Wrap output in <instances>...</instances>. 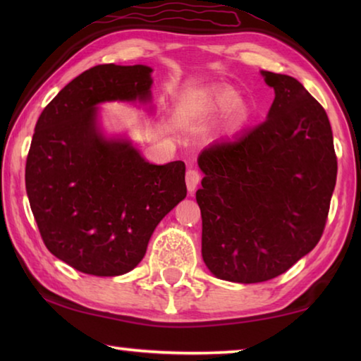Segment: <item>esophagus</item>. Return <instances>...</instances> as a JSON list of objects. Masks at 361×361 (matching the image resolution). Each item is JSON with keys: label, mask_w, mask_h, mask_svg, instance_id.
<instances>
[{"label": "esophagus", "mask_w": 361, "mask_h": 361, "mask_svg": "<svg viewBox=\"0 0 361 361\" xmlns=\"http://www.w3.org/2000/svg\"><path fill=\"white\" fill-rule=\"evenodd\" d=\"M200 183V173L195 169H189L186 172V186L189 192H194Z\"/></svg>", "instance_id": "esophagus-1"}]
</instances>
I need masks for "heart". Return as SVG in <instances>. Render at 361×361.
I'll return each mask as SVG.
<instances>
[{
	"instance_id": "heart-1",
	"label": "heart",
	"mask_w": 361,
	"mask_h": 361,
	"mask_svg": "<svg viewBox=\"0 0 361 361\" xmlns=\"http://www.w3.org/2000/svg\"><path fill=\"white\" fill-rule=\"evenodd\" d=\"M235 100V92L232 89H223L212 97L210 106L215 109H224L231 105ZM231 122L232 126H239L240 122L247 118V106L242 102H235V105L231 108Z\"/></svg>"
}]
</instances>
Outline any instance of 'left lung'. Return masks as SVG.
Returning a JSON list of instances; mask_svg holds the SVG:
<instances>
[{
    "label": "left lung",
    "instance_id": "left-lung-1",
    "mask_svg": "<svg viewBox=\"0 0 361 361\" xmlns=\"http://www.w3.org/2000/svg\"><path fill=\"white\" fill-rule=\"evenodd\" d=\"M262 76L276 92L267 119L199 156L202 258L239 283L280 276L319 243L338 175L323 106L298 79Z\"/></svg>",
    "mask_w": 361,
    "mask_h": 361
}]
</instances>
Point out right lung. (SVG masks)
<instances>
[{
    "label": "right lung",
    "mask_w": 361,
    "mask_h": 361,
    "mask_svg": "<svg viewBox=\"0 0 361 361\" xmlns=\"http://www.w3.org/2000/svg\"><path fill=\"white\" fill-rule=\"evenodd\" d=\"M151 71L114 63L85 70L36 122L25 166L30 207L49 252L79 272L132 271L159 221L186 197L185 162L152 166L95 126L97 103L148 100Z\"/></svg>",
    "instance_id": "add662e5"
}]
</instances>
